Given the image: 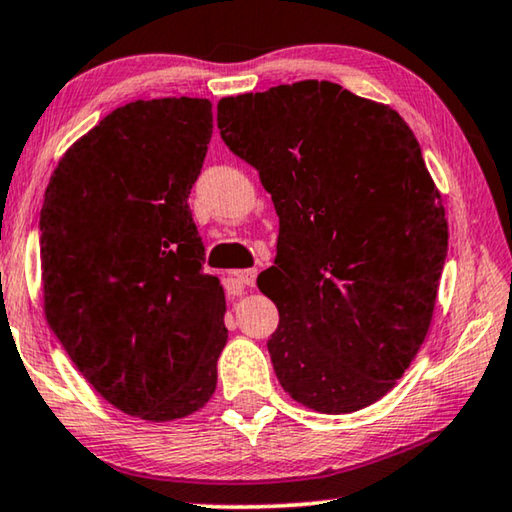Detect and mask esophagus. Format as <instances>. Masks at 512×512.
Returning <instances> with one entry per match:
<instances>
[{"label": "esophagus", "mask_w": 512, "mask_h": 512, "mask_svg": "<svg viewBox=\"0 0 512 512\" xmlns=\"http://www.w3.org/2000/svg\"><path fill=\"white\" fill-rule=\"evenodd\" d=\"M254 281H256V270H233L229 272V277H226L231 293H240V288L254 286Z\"/></svg>", "instance_id": "esophagus-1"}]
</instances>
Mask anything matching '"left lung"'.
<instances>
[{
	"mask_svg": "<svg viewBox=\"0 0 512 512\" xmlns=\"http://www.w3.org/2000/svg\"><path fill=\"white\" fill-rule=\"evenodd\" d=\"M217 128L279 215L256 283L279 309L267 350L281 387L325 414L373 405L428 334L448 249L414 132L325 80L222 98Z\"/></svg>",
	"mask_w": 512,
	"mask_h": 512,
	"instance_id": "left-lung-1",
	"label": "left lung"
}]
</instances>
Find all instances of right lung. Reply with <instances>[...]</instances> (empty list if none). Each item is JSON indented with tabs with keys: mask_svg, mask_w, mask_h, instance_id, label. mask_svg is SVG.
<instances>
[{
	"mask_svg": "<svg viewBox=\"0 0 512 512\" xmlns=\"http://www.w3.org/2000/svg\"><path fill=\"white\" fill-rule=\"evenodd\" d=\"M210 137L206 98L130 102L68 148L45 190L47 325L107 403L146 421L201 410L229 338L187 203Z\"/></svg>",
	"mask_w": 512,
	"mask_h": 512,
	"instance_id": "add662e5",
	"label": "right lung"
}]
</instances>
